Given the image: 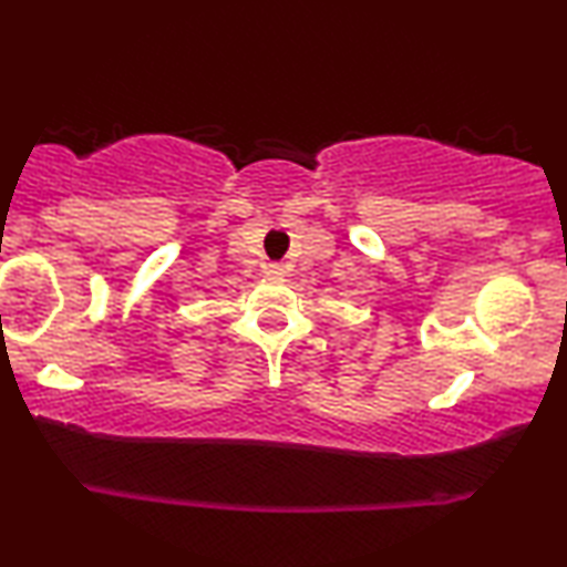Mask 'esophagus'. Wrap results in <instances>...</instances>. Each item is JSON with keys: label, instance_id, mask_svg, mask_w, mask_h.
I'll use <instances>...</instances> for the list:
<instances>
[{"label": "esophagus", "instance_id": "esophagus-1", "mask_svg": "<svg viewBox=\"0 0 567 567\" xmlns=\"http://www.w3.org/2000/svg\"><path fill=\"white\" fill-rule=\"evenodd\" d=\"M268 274L270 276H281L284 274V266H276V262H274V266H268Z\"/></svg>", "mask_w": 567, "mask_h": 567}]
</instances>
